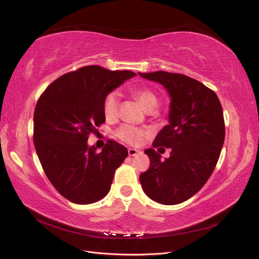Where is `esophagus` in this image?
Returning <instances> with one entry per match:
<instances>
[{"mask_svg":"<svg viewBox=\"0 0 259 259\" xmlns=\"http://www.w3.org/2000/svg\"><path fill=\"white\" fill-rule=\"evenodd\" d=\"M140 151L137 150V149H134V148H128V155L130 156H135L137 154H139Z\"/></svg>","mask_w":259,"mask_h":259,"instance_id":"obj_1","label":"esophagus"}]
</instances>
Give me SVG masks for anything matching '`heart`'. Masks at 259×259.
Returning <instances> with one entry per match:
<instances>
[{
	"label": "heart",
	"instance_id": "heart-1",
	"mask_svg": "<svg viewBox=\"0 0 259 259\" xmlns=\"http://www.w3.org/2000/svg\"><path fill=\"white\" fill-rule=\"evenodd\" d=\"M139 104L145 109L147 112L154 111L159 106V98L156 94L149 89H138L132 92ZM120 96L116 92H112L107 95L104 101V114L107 119H113L117 113L119 109ZM145 132L140 128H137L130 124H123L116 130V136L122 142L130 145H140L145 138Z\"/></svg>",
	"mask_w": 259,
	"mask_h": 259
}]
</instances>
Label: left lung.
<instances>
[{
	"label": "left lung",
	"mask_w": 259,
	"mask_h": 259,
	"mask_svg": "<svg viewBox=\"0 0 259 259\" xmlns=\"http://www.w3.org/2000/svg\"><path fill=\"white\" fill-rule=\"evenodd\" d=\"M138 74L160 83L170 98L168 124L152 144L158 151L169 148V158L162 160L155 149H147L145 153L151 164L140 174V184L151 200L164 205L179 204L205 185L221 155L225 142L221 101L204 84L184 74Z\"/></svg>",
	"instance_id": "1"
}]
</instances>
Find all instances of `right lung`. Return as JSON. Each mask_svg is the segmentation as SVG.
<instances>
[{
  "label": "right lung",
  "mask_w": 259,
  "mask_h": 259,
  "mask_svg": "<svg viewBox=\"0 0 259 259\" xmlns=\"http://www.w3.org/2000/svg\"><path fill=\"white\" fill-rule=\"evenodd\" d=\"M136 73L83 67L55 80L38 98L33 115V143L46 176L62 197L75 204L105 198L127 149L108 140L99 153L89 135L106 120L108 94Z\"/></svg>",
  "instance_id": "1"
}]
</instances>
